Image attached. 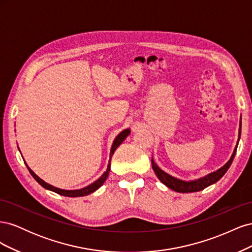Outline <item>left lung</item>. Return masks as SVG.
I'll list each match as a JSON object with an SVG mask.
<instances>
[{
	"label": "left lung",
	"mask_w": 252,
	"mask_h": 252,
	"mask_svg": "<svg viewBox=\"0 0 252 252\" xmlns=\"http://www.w3.org/2000/svg\"><path fill=\"white\" fill-rule=\"evenodd\" d=\"M242 120V119H241ZM241 128H242V121H240V129H239V140L238 143H236V146L233 150V154L230 158L229 161H228L223 167H220V169H218L215 172H211L207 175H205L203 178H200L197 180H193V181H183L180 179H177L172 177V175L168 174L167 172L163 171L155 163L154 158H151V165H152V169H154L155 173L157 174L158 179L161 181L164 185H166L168 188L174 190L177 192H182V193H187V192H196V191H201V190L205 189L206 187H208L212 184L217 183L223 175L226 173V171L229 168L234 156L236 152V148H238V144L241 138Z\"/></svg>",
	"instance_id": "8db88e82"
}]
</instances>
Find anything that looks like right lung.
Returning <instances> with one entry per match:
<instances>
[{"label": "right lung", "mask_w": 252, "mask_h": 252, "mask_svg": "<svg viewBox=\"0 0 252 252\" xmlns=\"http://www.w3.org/2000/svg\"><path fill=\"white\" fill-rule=\"evenodd\" d=\"M129 133H130V129H125V130L122 131L121 133L118 134V136L116 139H114L113 143H112V146H111V149H110V157H109V163H108V166H107V169H106V171L102 174L101 178H98L95 182H94L93 184H90L86 187H84L82 189H77V190H65V189H60V188H57L55 186H52L50 184H48V183L44 182L42 179H40L37 175L29 168V167L27 166V168L30 172V174L32 175V177L34 178V180L39 183V184L41 186H43L45 189H48V190H51V191L56 192L58 194H61V195H64V196H69V197H77V196H85V195H88L90 193L94 192L95 190H97L98 188H100L103 184L104 182L106 181V179L108 178L109 175V171H110V159H111V157L113 156L114 151H116V149L120 146V144H122V142H123L127 136L129 135Z\"/></svg>", "instance_id": "right-lung-1"}]
</instances>
